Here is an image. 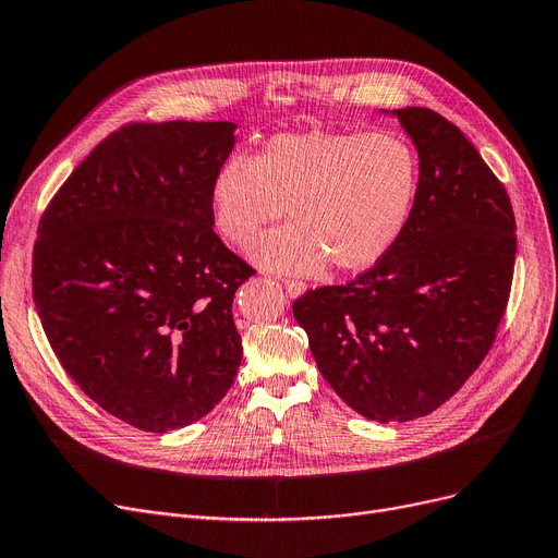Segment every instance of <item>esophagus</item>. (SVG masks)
<instances>
[{"mask_svg":"<svg viewBox=\"0 0 558 558\" xmlns=\"http://www.w3.org/2000/svg\"><path fill=\"white\" fill-rule=\"evenodd\" d=\"M282 280V284H284V289H287V294L289 296H301L303 292H305V282H301V280H294V278H280Z\"/></svg>","mask_w":558,"mask_h":558,"instance_id":"1","label":"esophagus"}]
</instances>
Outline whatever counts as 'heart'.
<instances>
[{"label": "heart", "mask_w": 558, "mask_h": 558, "mask_svg": "<svg viewBox=\"0 0 558 558\" xmlns=\"http://www.w3.org/2000/svg\"><path fill=\"white\" fill-rule=\"evenodd\" d=\"M417 153L390 132H294L230 159L211 182V221L246 246L289 209L294 226L259 239L251 255L269 269L312 274L330 264L362 271L399 239L417 193Z\"/></svg>", "instance_id": "1"}]
</instances>
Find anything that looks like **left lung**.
Listing matches in <instances>:
<instances>
[{
	"mask_svg": "<svg viewBox=\"0 0 558 558\" xmlns=\"http://www.w3.org/2000/svg\"><path fill=\"white\" fill-rule=\"evenodd\" d=\"M420 155L413 209L372 269L294 301L322 376L367 420L410 422L449 401L495 344L511 296L515 214L453 123L397 109Z\"/></svg>",
	"mask_w": 558,
	"mask_h": 558,
	"instance_id": "1",
	"label": "left lung"
}]
</instances>
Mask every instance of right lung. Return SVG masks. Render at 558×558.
Instances as JSON below:
<instances>
[{
  "instance_id": "add662e5",
  "label": "right lung",
  "mask_w": 558,
  "mask_h": 558,
  "mask_svg": "<svg viewBox=\"0 0 558 558\" xmlns=\"http://www.w3.org/2000/svg\"><path fill=\"white\" fill-rule=\"evenodd\" d=\"M234 123H128L45 207L34 303L65 374L109 415L150 433L198 422L232 387L236 287L255 269L211 221Z\"/></svg>"
}]
</instances>
